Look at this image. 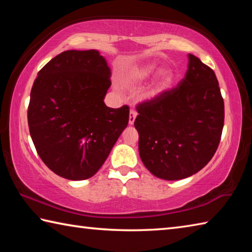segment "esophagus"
I'll list each match as a JSON object with an SVG mask.
<instances>
[{"label": "esophagus", "mask_w": 252, "mask_h": 252, "mask_svg": "<svg viewBox=\"0 0 252 252\" xmlns=\"http://www.w3.org/2000/svg\"><path fill=\"white\" fill-rule=\"evenodd\" d=\"M135 118H136V112H135V111L133 109L130 110V117H129V125L130 126L133 125L134 121H135Z\"/></svg>", "instance_id": "1"}]
</instances>
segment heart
Instances as JSON below:
<instances>
[{"label":"heart","instance_id":"b5f03b06","mask_svg":"<svg viewBox=\"0 0 252 252\" xmlns=\"http://www.w3.org/2000/svg\"><path fill=\"white\" fill-rule=\"evenodd\" d=\"M157 69L158 65L155 63H143V64L134 65L123 72L120 80L125 84H138L150 78ZM173 80L174 73L171 69H161L157 73L150 88L148 89L146 96L148 99H155V97L159 96L171 87Z\"/></svg>","mask_w":252,"mask_h":252}]
</instances>
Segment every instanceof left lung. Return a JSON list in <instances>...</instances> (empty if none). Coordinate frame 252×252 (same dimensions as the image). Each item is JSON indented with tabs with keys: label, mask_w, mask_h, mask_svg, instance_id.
<instances>
[{
	"label": "left lung",
	"mask_w": 252,
	"mask_h": 252,
	"mask_svg": "<svg viewBox=\"0 0 252 252\" xmlns=\"http://www.w3.org/2000/svg\"><path fill=\"white\" fill-rule=\"evenodd\" d=\"M177 88L138 105L134 121L146 168L163 180L200 171L218 149L224 103L217 76L193 54Z\"/></svg>",
	"instance_id": "obj_1"
}]
</instances>
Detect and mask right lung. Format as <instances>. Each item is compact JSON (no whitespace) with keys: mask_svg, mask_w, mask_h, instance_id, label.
<instances>
[{"mask_svg":"<svg viewBox=\"0 0 252 252\" xmlns=\"http://www.w3.org/2000/svg\"><path fill=\"white\" fill-rule=\"evenodd\" d=\"M111 70L97 50L64 51L33 83L28 122L42 161L58 176H94L129 122V108L104 103Z\"/></svg>","mask_w":252,"mask_h":252,"instance_id":"add662e5","label":"right lung"}]
</instances>
